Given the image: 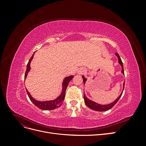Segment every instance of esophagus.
Instances as JSON below:
<instances>
[{"mask_svg":"<svg viewBox=\"0 0 146 146\" xmlns=\"http://www.w3.org/2000/svg\"><path fill=\"white\" fill-rule=\"evenodd\" d=\"M86 72V70H85V69H80L78 70V74H83V73H85Z\"/></svg>","mask_w":146,"mask_h":146,"instance_id":"34e87169","label":"esophagus"}]
</instances>
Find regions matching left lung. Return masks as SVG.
<instances>
[{
  "instance_id": "left-lung-1",
  "label": "left lung",
  "mask_w": 146,
  "mask_h": 146,
  "mask_svg": "<svg viewBox=\"0 0 146 146\" xmlns=\"http://www.w3.org/2000/svg\"><path fill=\"white\" fill-rule=\"evenodd\" d=\"M116 55L117 56L118 58V61H119V63L121 64V67H122V71L121 72L124 74V70H123V63H122V61L120 58V56H119V54H117V53H116ZM82 78H83V83L84 85H85V83L86 81V79L85 78V77L84 76H82ZM124 86H125V82H123V88H124ZM122 92L121 94V95L119 96L118 98L114 100V102H113L112 103L110 104H108V105H100V104H97L96 102H94L92 101L91 100H90L89 99H88L86 98V96H85V92H84V100H85V103L86 104V105L87 106V107H89L90 108H91V110H95V111H107V110L111 109L113 106L115 105L117 102V101L119 100V99L121 98V97L122 94Z\"/></svg>"
}]
</instances>
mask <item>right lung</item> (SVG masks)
I'll return each mask as SVG.
<instances>
[{
	"label": "right lung",
	"mask_w": 146,
	"mask_h": 146,
	"mask_svg": "<svg viewBox=\"0 0 146 146\" xmlns=\"http://www.w3.org/2000/svg\"><path fill=\"white\" fill-rule=\"evenodd\" d=\"M35 54V53H34ZM34 54H33V55L31 57L30 60L29 61V63L27 65V69H26V71L25 73V76H24V78L25 79L26 77H27V74L28 72L30 71V62L32 60L33 58V55ZM74 77L73 76H69L68 77H66L63 82V89H62V92L60 94V96L59 97H58L56 99L54 100H48V101H38L35 100L34 98H33L32 96L30 95V94L29 93V92L26 90V91L27 92V94L29 99H30V100L32 102L33 104L36 106V107L39 108H40L42 110H54L55 108H58L60 106H61V105L62 104L63 102L64 99V97H65V92H66V88L68 87V84L69 83V82L72 80V78Z\"/></svg>",
	"instance_id": "add662e5"
}]
</instances>
